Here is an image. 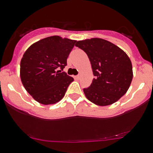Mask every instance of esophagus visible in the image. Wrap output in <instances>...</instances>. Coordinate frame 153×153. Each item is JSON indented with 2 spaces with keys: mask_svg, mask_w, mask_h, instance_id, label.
Wrapping results in <instances>:
<instances>
[{
  "mask_svg": "<svg viewBox=\"0 0 153 153\" xmlns=\"http://www.w3.org/2000/svg\"><path fill=\"white\" fill-rule=\"evenodd\" d=\"M80 75H76V76H75V79H77V80H78V79H80Z\"/></svg>",
  "mask_w": 153,
  "mask_h": 153,
  "instance_id": "obj_1",
  "label": "esophagus"
}]
</instances>
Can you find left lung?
<instances>
[{
    "instance_id": "left-lung-1",
    "label": "left lung",
    "mask_w": 153,
    "mask_h": 153,
    "mask_svg": "<svg viewBox=\"0 0 153 153\" xmlns=\"http://www.w3.org/2000/svg\"><path fill=\"white\" fill-rule=\"evenodd\" d=\"M75 45L87 54L95 76L91 85L84 89L88 100L99 106H107L126 93L133 72L131 60L125 51L100 38L78 41Z\"/></svg>"
}]
</instances>
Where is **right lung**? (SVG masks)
<instances>
[{"label": "right lung", "mask_w": 153, "mask_h": 153, "mask_svg": "<svg viewBox=\"0 0 153 153\" xmlns=\"http://www.w3.org/2000/svg\"><path fill=\"white\" fill-rule=\"evenodd\" d=\"M76 40L52 36L31 45L21 60L20 77L27 93L42 105L61 100L73 78L61 72Z\"/></svg>", "instance_id": "right-lung-1"}]
</instances>
